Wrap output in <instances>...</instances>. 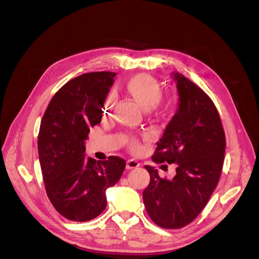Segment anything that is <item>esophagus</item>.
Returning <instances> with one entry per match:
<instances>
[{
    "instance_id": "1",
    "label": "esophagus",
    "mask_w": 259,
    "mask_h": 259,
    "mask_svg": "<svg viewBox=\"0 0 259 259\" xmlns=\"http://www.w3.org/2000/svg\"><path fill=\"white\" fill-rule=\"evenodd\" d=\"M140 165V163L134 159H130L126 161V168L127 169H134Z\"/></svg>"
}]
</instances>
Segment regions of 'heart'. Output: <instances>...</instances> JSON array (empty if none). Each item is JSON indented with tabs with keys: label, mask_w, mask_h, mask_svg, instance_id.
Wrapping results in <instances>:
<instances>
[{
	"label": "heart",
	"mask_w": 259,
	"mask_h": 259,
	"mask_svg": "<svg viewBox=\"0 0 259 259\" xmlns=\"http://www.w3.org/2000/svg\"><path fill=\"white\" fill-rule=\"evenodd\" d=\"M124 90L145 111H150L159 105L162 98L160 84L148 74H137L124 84ZM112 99V96H110ZM130 147L134 151L140 149L137 139L130 138Z\"/></svg>",
	"instance_id": "obj_1"
}]
</instances>
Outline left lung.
<instances>
[{
  "instance_id": "8db88e82",
  "label": "left lung",
  "mask_w": 259,
  "mask_h": 259,
  "mask_svg": "<svg viewBox=\"0 0 259 259\" xmlns=\"http://www.w3.org/2000/svg\"><path fill=\"white\" fill-rule=\"evenodd\" d=\"M178 106L152 160L176 164L173 179H163L146 165L150 183L143 192L147 213L154 224L178 229L190 224L205 207L222 174L226 138L211 99L182 73L171 72Z\"/></svg>"
}]
</instances>
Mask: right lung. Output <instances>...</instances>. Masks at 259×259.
<instances>
[{
  "mask_svg": "<svg viewBox=\"0 0 259 259\" xmlns=\"http://www.w3.org/2000/svg\"><path fill=\"white\" fill-rule=\"evenodd\" d=\"M114 72H91L70 80L55 94L43 115L37 138L46 193L69 221L89 222L107 206L106 191L122 176L119 156L96 161L85 156L90 127L100 122Z\"/></svg>",
  "mask_w": 259,
  "mask_h": 259,
  "instance_id": "add662e5",
  "label": "right lung"
}]
</instances>
